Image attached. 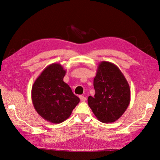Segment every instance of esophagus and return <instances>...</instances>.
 I'll return each instance as SVG.
<instances>
[{
	"mask_svg": "<svg viewBox=\"0 0 160 160\" xmlns=\"http://www.w3.org/2000/svg\"><path fill=\"white\" fill-rule=\"evenodd\" d=\"M79 98H80V100H81V101H85L87 99L85 97H84V96H83V95H80V96H79Z\"/></svg>",
	"mask_w": 160,
	"mask_h": 160,
	"instance_id": "obj_1",
	"label": "esophagus"
}]
</instances>
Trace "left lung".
Returning a JSON list of instances; mask_svg holds the SVG:
<instances>
[{
  "mask_svg": "<svg viewBox=\"0 0 160 160\" xmlns=\"http://www.w3.org/2000/svg\"><path fill=\"white\" fill-rule=\"evenodd\" d=\"M94 97L89 96V108L99 121L112 123L126 111L131 99L129 85L119 67L108 61L99 63L93 80Z\"/></svg>",
  "mask_w": 160,
  "mask_h": 160,
  "instance_id": "obj_1",
  "label": "left lung"
}]
</instances>
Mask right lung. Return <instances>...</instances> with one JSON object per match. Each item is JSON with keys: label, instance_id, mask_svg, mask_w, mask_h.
I'll list each match as a JSON object with an SVG mask.
<instances>
[{"label": "right lung", "instance_id": "obj_1", "mask_svg": "<svg viewBox=\"0 0 160 160\" xmlns=\"http://www.w3.org/2000/svg\"><path fill=\"white\" fill-rule=\"evenodd\" d=\"M65 74L66 70L60 63H52L42 71L32 87L34 108L51 123L63 122L79 103V98L63 81Z\"/></svg>", "mask_w": 160, "mask_h": 160}]
</instances>
